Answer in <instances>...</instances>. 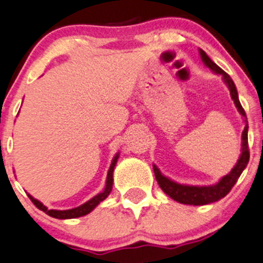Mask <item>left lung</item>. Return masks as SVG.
<instances>
[{"label":"left lung","instance_id":"left-lung-1","mask_svg":"<svg viewBox=\"0 0 263 263\" xmlns=\"http://www.w3.org/2000/svg\"><path fill=\"white\" fill-rule=\"evenodd\" d=\"M200 55L204 64L208 66L209 69H212L215 73L222 74L223 79H224L227 85H228L231 97L234 101V104H236V107L238 108L239 112H241L243 117H246V112L238 99V93H237L236 85H234L231 77H229L226 71H223V69H220L214 62H212L211 58H209L203 50H200ZM247 132L248 124H246L242 134V154L238 162L236 164V166L232 168L231 173L227 174L226 176H223L215 185H212V186H190V185L178 184V182L171 181L170 179L166 178V176L162 175V174L160 173L159 168L154 165L155 178H156L157 182H159L160 187L164 190L165 194H167L168 197L174 199V200L179 201V203L181 204H190V205H205V204L214 203V201H218L222 198H224L226 195L231 192L232 187L234 186V184H236L238 178L241 176L242 171L245 170L248 161H250V148H248Z\"/></svg>","mask_w":263,"mask_h":263}]
</instances>
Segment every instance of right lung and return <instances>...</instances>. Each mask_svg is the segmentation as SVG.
I'll return each mask as SVG.
<instances>
[{
    "label": "right lung",
    "mask_w": 263,
    "mask_h": 263,
    "mask_svg": "<svg viewBox=\"0 0 263 263\" xmlns=\"http://www.w3.org/2000/svg\"><path fill=\"white\" fill-rule=\"evenodd\" d=\"M117 160H118V154L116 155L115 159H113V161H112V164H110V167L108 170V175H107L106 187H104L103 192L99 193L98 195H96V197L90 199V200H88L87 203L82 204V205L78 206V208L69 209V211H54V209H50V211H49V209L46 208L43 203H40V201L36 200V199L32 198L30 194H27V195H29L30 200L34 203V205L36 206V208L40 209V211L45 212L46 214L50 215V217H52V218H58V219H71V218L83 217V215H85V214H88V213L92 212L93 209H95L96 206L101 203V201H103L104 199L109 195L110 190H112V184H113V170H115L116 164H117Z\"/></svg>",
    "instance_id": "1"
}]
</instances>
